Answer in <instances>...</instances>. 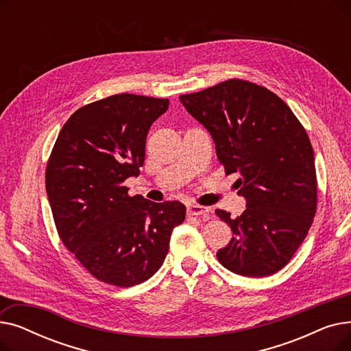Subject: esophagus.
<instances>
[{
  "label": "esophagus",
  "mask_w": 351,
  "mask_h": 351,
  "mask_svg": "<svg viewBox=\"0 0 351 351\" xmlns=\"http://www.w3.org/2000/svg\"><path fill=\"white\" fill-rule=\"evenodd\" d=\"M210 213V208L200 206V205H189L188 206V215L189 216H208Z\"/></svg>",
  "instance_id": "esophagus-1"
}]
</instances>
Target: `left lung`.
Here are the masks:
<instances>
[{
    "mask_svg": "<svg viewBox=\"0 0 351 351\" xmlns=\"http://www.w3.org/2000/svg\"><path fill=\"white\" fill-rule=\"evenodd\" d=\"M216 145L225 172L239 173L246 210H226L232 241L216 256L228 270L265 278L283 269L296 253L317 209L315 155L306 129L283 99L265 86L228 80L179 97Z\"/></svg>",
    "mask_w": 351,
    "mask_h": 351,
    "instance_id": "1",
    "label": "left lung"
}]
</instances>
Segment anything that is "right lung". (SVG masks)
I'll list each match as a JSON object with an SVG mask.
<instances>
[{
  "mask_svg": "<svg viewBox=\"0 0 351 351\" xmlns=\"http://www.w3.org/2000/svg\"><path fill=\"white\" fill-rule=\"evenodd\" d=\"M169 99L118 94L88 104L62 126L48 159L45 188L62 243L95 279L139 285L159 270L173 228L185 220L178 200L129 196L146 135Z\"/></svg>",
  "mask_w": 351,
  "mask_h": 351,
  "instance_id": "right-lung-1",
  "label": "right lung"
}]
</instances>
